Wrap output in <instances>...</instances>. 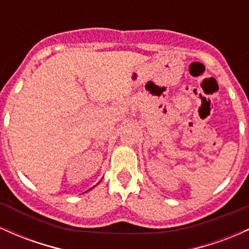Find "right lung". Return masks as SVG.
Returning <instances> with one entry per match:
<instances>
[{
  "mask_svg": "<svg viewBox=\"0 0 249 249\" xmlns=\"http://www.w3.org/2000/svg\"><path fill=\"white\" fill-rule=\"evenodd\" d=\"M93 187H95V186H93ZM93 187H91V188H90V190H92V188H93ZM90 190H89V191H90Z\"/></svg>",
  "mask_w": 249,
  "mask_h": 249,
  "instance_id": "obj_1",
  "label": "right lung"
}]
</instances>
